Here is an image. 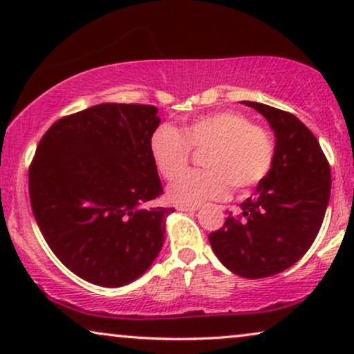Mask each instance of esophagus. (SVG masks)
<instances>
[{
  "mask_svg": "<svg viewBox=\"0 0 354 354\" xmlns=\"http://www.w3.org/2000/svg\"><path fill=\"white\" fill-rule=\"evenodd\" d=\"M178 211H185V212H195L198 211V206L196 205H177L176 206Z\"/></svg>",
  "mask_w": 354,
  "mask_h": 354,
  "instance_id": "obj_1",
  "label": "esophagus"
}]
</instances>
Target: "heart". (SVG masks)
Masks as SVG:
<instances>
[{"label": "heart", "mask_w": 354, "mask_h": 354, "mask_svg": "<svg viewBox=\"0 0 354 354\" xmlns=\"http://www.w3.org/2000/svg\"><path fill=\"white\" fill-rule=\"evenodd\" d=\"M193 149H206L201 171H188L169 187L172 201L200 205L221 200L229 193L248 192L259 185L272 169V135L236 111H217L195 118L182 130L162 124L149 138V151L158 171L167 180L180 176Z\"/></svg>", "instance_id": "1"}]
</instances>
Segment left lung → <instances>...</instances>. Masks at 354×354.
<instances>
[{
	"label": "left lung",
	"mask_w": 354,
	"mask_h": 354,
	"mask_svg": "<svg viewBox=\"0 0 354 354\" xmlns=\"http://www.w3.org/2000/svg\"><path fill=\"white\" fill-rule=\"evenodd\" d=\"M241 103L272 127L274 164L239 214L229 212L224 225L209 234V243L234 274L263 279L288 269L311 248L330 198V166L297 115L254 101Z\"/></svg>",
	"instance_id": "1"
}]
</instances>
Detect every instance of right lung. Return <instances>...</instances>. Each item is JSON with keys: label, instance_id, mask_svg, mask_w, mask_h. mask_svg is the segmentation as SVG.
<instances>
[{"label": "right lung", "instance_id": "obj_1", "mask_svg": "<svg viewBox=\"0 0 354 354\" xmlns=\"http://www.w3.org/2000/svg\"><path fill=\"white\" fill-rule=\"evenodd\" d=\"M158 108L103 103L56 120L28 169L35 221L57 259L86 282L122 287L148 270L174 207L162 193L149 138Z\"/></svg>", "mask_w": 354, "mask_h": 354}]
</instances>
